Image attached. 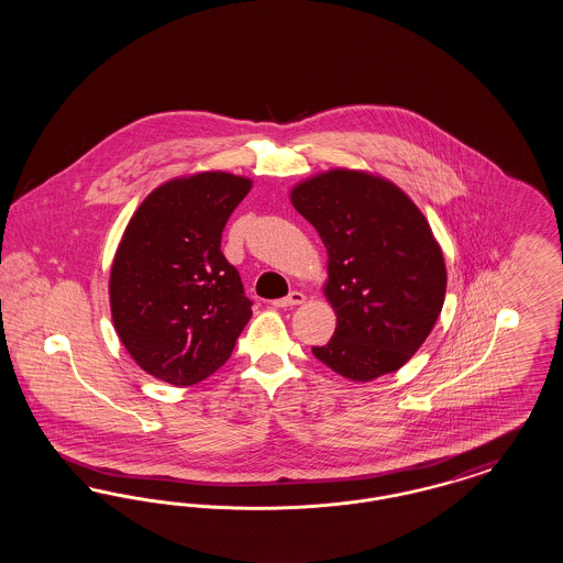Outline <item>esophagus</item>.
<instances>
[{
	"mask_svg": "<svg viewBox=\"0 0 563 563\" xmlns=\"http://www.w3.org/2000/svg\"><path fill=\"white\" fill-rule=\"evenodd\" d=\"M303 301H306V295L301 294V291H291V294L283 297V299H274L272 306H276V308H291V306H299Z\"/></svg>",
	"mask_w": 563,
	"mask_h": 563,
	"instance_id": "34e87169",
	"label": "esophagus"
}]
</instances>
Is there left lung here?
Here are the masks:
<instances>
[{"mask_svg": "<svg viewBox=\"0 0 563 563\" xmlns=\"http://www.w3.org/2000/svg\"><path fill=\"white\" fill-rule=\"evenodd\" d=\"M291 202L329 255L324 295L338 327L314 356L354 382L401 369L429 338L448 287L427 217L395 184L346 168L301 181Z\"/></svg>", "mask_w": 563, "mask_h": 563, "instance_id": "1", "label": "left lung"}]
</instances>
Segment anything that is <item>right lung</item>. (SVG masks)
I'll list each match as a JSON object with an SVG mask.
<instances>
[{
  "mask_svg": "<svg viewBox=\"0 0 563 563\" xmlns=\"http://www.w3.org/2000/svg\"><path fill=\"white\" fill-rule=\"evenodd\" d=\"M232 173L162 184L134 211L109 276L111 319L136 365L173 386L214 374L251 319L221 232L251 189Z\"/></svg>",
  "mask_w": 563,
  "mask_h": 563,
  "instance_id": "add662e5",
  "label": "right lung"
}]
</instances>
